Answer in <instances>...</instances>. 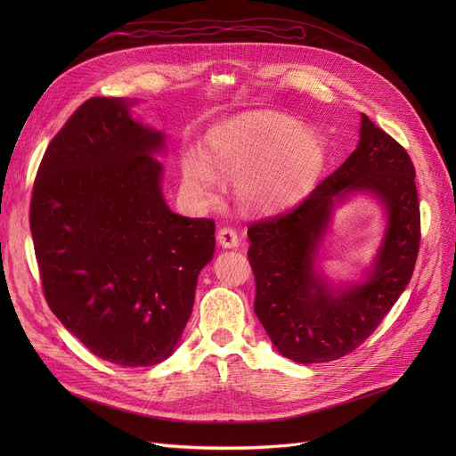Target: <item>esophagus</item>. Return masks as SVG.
Wrapping results in <instances>:
<instances>
[{"label":"esophagus","mask_w":456,"mask_h":456,"mask_svg":"<svg viewBox=\"0 0 456 456\" xmlns=\"http://www.w3.org/2000/svg\"><path fill=\"white\" fill-rule=\"evenodd\" d=\"M218 242H220L222 248L232 249V248H238V244H240V238H238V232L232 227H224V229L218 231Z\"/></svg>","instance_id":"34e87169"}]
</instances>
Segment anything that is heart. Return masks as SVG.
<instances>
[{
  "instance_id": "heart-1",
  "label": "heart",
  "mask_w": 456,
  "mask_h": 456,
  "mask_svg": "<svg viewBox=\"0 0 456 456\" xmlns=\"http://www.w3.org/2000/svg\"><path fill=\"white\" fill-rule=\"evenodd\" d=\"M203 162L186 159L184 188L203 201L218 194L215 175L236 183L248 207L270 210L297 200L316 179L323 151L318 138L294 119L260 112L214 127L203 140Z\"/></svg>"
}]
</instances>
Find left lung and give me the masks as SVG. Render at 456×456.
Listing matches in <instances>:
<instances>
[{
  "label": "left lung",
  "instance_id": "8db88e82",
  "mask_svg": "<svg viewBox=\"0 0 456 456\" xmlns=\"http://www.w3.org/2000/svg\"><path fill=\"white\" fill-rule=\"evenodd\" d=\"M414 164L366 114L347 160L292 210L248 229L255 314L275 349L299 364L329 362L361 346L409 284L419 249ZM354 193L375 197L387 227L362 281L334 287L319 270L333 208Z\"/></svg>",
  "mask_w": 456,
  "mask_h": 456
}]
</instances>
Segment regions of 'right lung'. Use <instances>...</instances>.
<instances>
[{
    "mask_svg": "<svg viewBox=\"0 0 456 456\" xmlns=\"http://www.w3.org/2000/svg\"><path fill=\"white\" fill-rule=\"evenodd\" d=\"M134 103L92 98L71 114L40 162L29 224L52 313L95 356L143 368L177 349L216 238L212 220L167 207L166 134Z\"/></svg>",
    "mask_w": 456,
    "mask_h": 456,
    "instance_id": "obj_1",
    "label": "right lung"
}]
</instances>
